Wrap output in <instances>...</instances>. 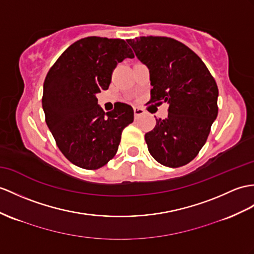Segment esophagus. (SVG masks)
<instances>
[{"instance_id":"esophagus-1","label":"esophagus","mask_w":254,"mask_h":254,"mask_svg":"<svg viewBox=\"0 0 254 254\" xmlns=\"http://www.w3.org/2000/svg\"><path fill=\"white\" fill-rule=\"evenodd\" d=\"M133 113H134L135 116H140L142 114H144V110L139 108V107H134L133 108Z\"/></svg>"}]
</instances>
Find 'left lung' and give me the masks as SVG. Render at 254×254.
I'll list each match as a JSON object with an SVG mask.
<instances>
[{
  "mask_svg": "<svg viewBox=\"0 0 254 254\" xmlns=\"http://www.w3.org/2000/svg\"><path fill=\"white\" fill-rule=\"evenodd\" d=\"M127 43L150 71V102L169 104L168 117L156 120L155 128L145 133L148 152L164 166L187 165L206 143L218 116L215 80L202 60L181 42L140 36Z\"/></svg>",
  "mask_w": 254,
  "mask_h": 254,
  "instance_id": "8db88e82",
  "label": "left lung"
}]
</instances>
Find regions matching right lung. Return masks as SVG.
I'll return each instance as SVG.
<instances>
[{
	"instance_id": "obj_1",
	"label": "right lung",
	"mask_w": 254,
	"mask_h": 254,
	"mask_svg": "<svg viewBox=\"0 0 254 254\" xmlns=\"http://www.w3.org/2000/svg\"><path fill=\"white\" fill-rule=\"evenodd\" d=\"M134 55L120 39L89 36L73 43L48 71L42 106L59 150L72 164L98 169L112 159L133 110L117 102L107 114L96 95L107 90L119 63Z\"/></svg>"
}]
</instances>
